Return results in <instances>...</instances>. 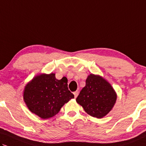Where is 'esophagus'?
I'll use <instances>...</instances> for the list:
<instances>
[{
  "label": "esophagus",
  "mask_w": 146,
  "mask_h": 146,
  "mask_svg": "<svg viewBox=\"0 0 146 146\" xmlns=\"http://www.w3.org/2000/svg\"><path fill=\"white\" fill-rule=\"evenodd\" d=\"M78 91H75V92H74V98H77V96H78Z\"/></svg>",
  "instance_id": "34e87169"
}]
</instances>
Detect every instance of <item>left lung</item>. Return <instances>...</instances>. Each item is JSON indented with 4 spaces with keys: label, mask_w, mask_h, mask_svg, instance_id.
<instances>
[{
    "label": "left lung",
    "mask_w": 146,
    "mask_h": 146,
    "mask_svg": "<svg viewBox=\"0 0 146 146\" xmlns=\"http://www.w3.org/2000/svg\"><path fill=\"white\" fill-rule=\"evenodd\" d=\"M117 94L109 82L100 75L91 74L86 80L76 102L90 116L102 118L112 110Z\"/></svg>",
    "instance_id": "obj_1"
}]
</instances>
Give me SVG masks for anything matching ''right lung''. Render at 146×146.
<instances>
[{"instance_id":"add662e5","label":"right lung","mask_w":146,"mask_h":146,"mask_svg":"<svg viewBox=\"0 0 146 146\" xmlns=\"http://www.w3.org/2000/svg\"><path fill=\"white\" fill-rule=\"evenodd\" d=\"M23 98L29 110L42 119L56 115L74 96L68 90V79L55 78V74H40L26 84Z\"/></svg>"}]
</instances>
